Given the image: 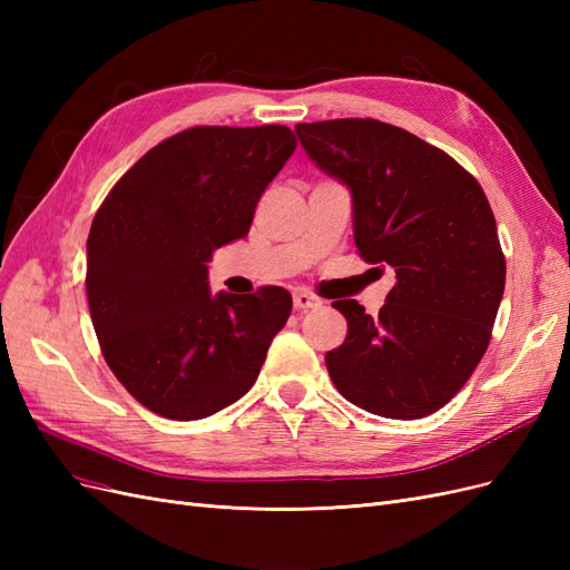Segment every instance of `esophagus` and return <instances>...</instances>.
Segmentation results:
<instances>
[{"label":"esophagus","mask_w":570,"mask_h":570,"mask_svg":"<svg viewBox=\"0 0 570 570\" xmlns=\"http://www.w3.org/2000/svg\"><path fill=\"white\" fill-rule=\"evenodd\" d=\"M321 302L306 292H295V308L297 312H308V308H316Z\"/></svg>","instance_id":"34e87169"}]
</instances>
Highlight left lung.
Returning <instances> with one entry per match:
<instances>
[{
    "instance_id": "left-lung-1",
    "label": "left lung",
    "mask_w": 570,
    "mask_h": 570,
    "mask_svg": "<svg viewBox=\"0 0 570 570\" xmlns=\"http://www.w3.org/2000/svg\"><path fill=\"white\" fill-rule=\"evenodd\" d=\"M325 174L352 189L354 243L396 283L377 316L333 302L347 340L325 354L344 400L413 421L442 409L488 352L507 262L480 183L450 154L375 118L297 124Z\"/></svg>"
}]
</instances>
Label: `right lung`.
I'll list each match as a JSON object with an SVG mask.
<instances>
[{
  "label": "right lung",
  "instance_id": "add662e5",
  "mask_svg": "<svg viewBox=\"0 0 570 570\" xmlns=\"http://www.w3.org/2000/svg\"><path fill=\"white\" fill-rule=\"evenodd\" d=\"M287 126H195L151 147L111 187L88 237V304L101 354L137 402L197 421L237 402L292 312L275 285L209 295L212 252L249 233L295 151Z\"/></svg>",
  "mask_w": 570,
  "mask_h": 570
}]
</instances>
